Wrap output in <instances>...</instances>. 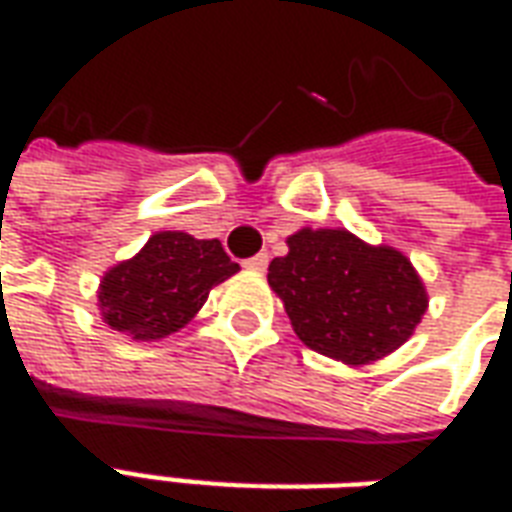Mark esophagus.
<instances>
[{
  "label": "esophagus",
  "mask_w": 512,
  "mask_h": 512,
  "mask_svg": "<svg viewBox=\"0 0 512 512\" xmlns=\"http://www.w3.org/2000/svg\"><path fill=\"white\" fill-rule=\"evenodd\" d=\"M244 266L249 268V271H266V266H268V252H260V255L249 257V260H246Z\"/></svg>",
  "instance_id": "esophagus-1"
}]
</instances>
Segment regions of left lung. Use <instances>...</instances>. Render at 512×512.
<instances>
[{
	"label": "left lung",
	"instance_id": "8db88e82",
	"mask_svg": "<svg viewBox=\"0 0 512 512\" xmlns=\"http://www.w3.org/2000/svg\"><path fill=\"white\" fill-rule=\"evenodd\" d=\"M268 285L285 304L301 343L345 365L392 354L428 310V293L411 260L348 230L304 227L290 235L288 255L268 266Z\"/></svg>",
	"mask_w": 512,
	"mask_h": 512
}]
</instances>
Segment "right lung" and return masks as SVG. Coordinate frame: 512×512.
<instances>
[{"instance_id": "1", "label": "right lung", "mask_w": 512, "mask_h": 512, "mask_svg": "<svg viewBox=\"0 0 512 512\" xmlns=\"http://www.w3.org/2000/svg\"><path fill=\"white\" fill-rule=\"evenodd\" d=\"M238 271L222 244L200 241L180 230L147 238L131 260L104 274L98 288V310L115 332L136 343L161 340L178 332L200 312L219 282Z\"/></svg>"}]
</instances>
